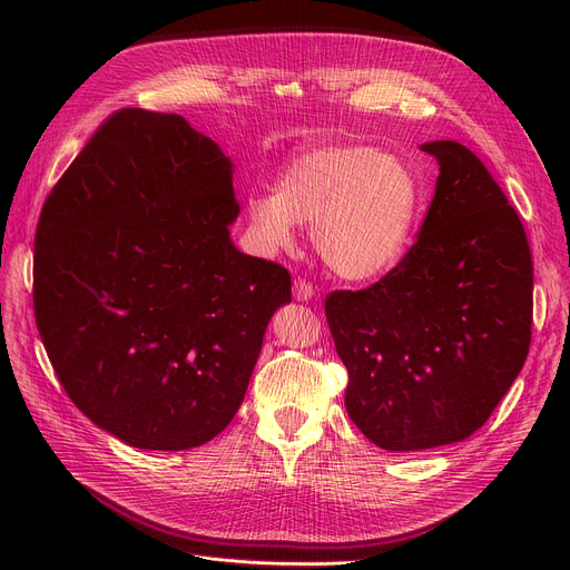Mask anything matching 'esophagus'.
Returning <instances> with one entry per match:
<instances>
[{
    "label": "esophagus",
    "instance_id": "34e87169",
    "mask_svg": "<svg viewBox=\"0 0 570 570\" xmlns=\"http://www.w3.org/2000/svg\"><path fill=\"white\" fill-rule=\"evenodd\" d=\"M293 295H295V301L307 303V301H312V297H314V286L307 279L297 277L295 284H293Z\"/></svg>",
    "mask_w": 570,
    "mask_h": 570
}]
</instances>
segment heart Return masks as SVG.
Masks as SVG:
<instances>
[{
	"instance_id": "1",
	"label": "heart",
	"mask_w": 570,
	"mask_h": 570,
	"mask_svg": "<svg viewBox=\"0 0 570 570\" xmlns=\"http://www.w3.org/2000/svg\"><path fill=\"white\" fill-rule=\"evenodd\" d=\"M417 203V177L402 157L323 142L288 161L277 194L249 200V219L273 247H291L295 224H312L314 247L333 273L370 279L400 258Z\"/></svg>"
}]
</instances>
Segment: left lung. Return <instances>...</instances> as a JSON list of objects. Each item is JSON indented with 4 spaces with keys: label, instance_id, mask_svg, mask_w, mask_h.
<instances>
[{
    "label": "left lung",
    "instance_id": "left-lung-1",
    "mask_svg": "<svg viewBox=\"0 0 570 570\" xmlns=\"http://www.w3.org/2000/svg\"><path fill=\"white\" fill-rule=\"evenodd\" d=\"M423 149L439 177L413 247L376 284L325 297L351 421L395 453L483 428L531 344L533 263L518 213L469 147Z\"/></svg>",
    "mask_w": 570,
    "mask_h": 570
}]
</instances>
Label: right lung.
Segmentation results:
<instances>
[{"instance_id": "obj_1", "label": "right lung", "mask_w": 570, "mask_h": 570, "mask_svg": "<svg viewBox=\"0 0 570 570\" xmlns=\"http://www.w3.org/2000/svg\"><path fill=\"white\" fill-rule=\"evenodd\" d=\"M233 164L173 112L122 108L48 194L35 316L71 402L142 451H187L237 413L273 314L279 263L230 243Z\"/></svg>"}]
</instances>
